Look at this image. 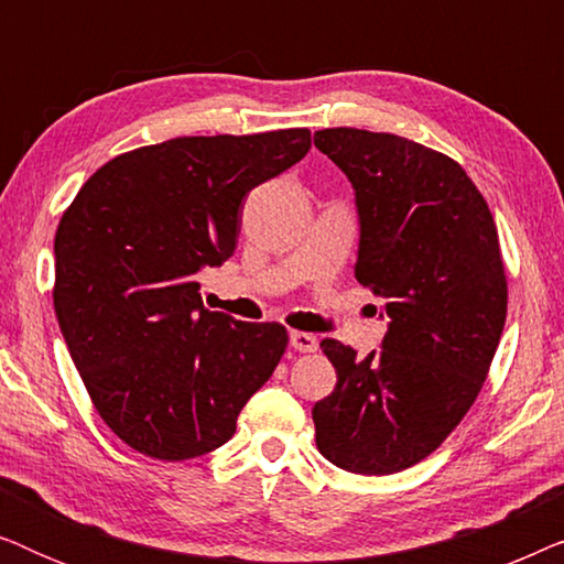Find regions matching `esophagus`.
<instances>
[{"instance_id": "1", "label": "esophagus", "mask_w": 564, "mask_h": 564, "mask_svg": "<svg viewBox=\"0 0 564 564\" xmlns=\"http://www.w3.org/2000/svg\"><path fill=\"white\" fill-rule=\"evenodd\" d=\"M290 346L295 351L311 354L318 349V338H315L313 334H305V330H290Z\"/></svg>"}]
</instances>
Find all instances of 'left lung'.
<instances>
[{
	"label": "left lung",
	"instance_id": "obj_1",
	"mask_svg": "<svg viewBox=\"0 0 564 564\" xmlns=\"http://www.w3.org/2000/svg\"><path fill=\"white\" fill-rule=\"evenodd\" d=\"M313 141L349 176L354 274L390 318L365 359L321 341L338 380L313 408L315 444L349 473L392 475L438 449L488 377L508 307L496 220L465 169L434 149L357 128Z\"/></svg>",
	"mask_w": 564,
	"mask_h": 564
}]
</instances>
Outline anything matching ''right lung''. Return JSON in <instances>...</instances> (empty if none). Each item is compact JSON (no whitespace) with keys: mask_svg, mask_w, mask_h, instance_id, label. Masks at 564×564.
<instances>
[{"mask_svg":"<svg viewBox=\"0 0 564 564\" xmlns=\"http://www.w3.org/2000/svg\"><path fill=\"white\" fill-rule=\"evenodd\" d=\"M307 151V128L172 138L107 161L68 205L53 307L130 449L164 462L218 449L280 365L288 328L207 311L195 274L234 257L243 197Z\"/></svg>","mask_w":564,"mask_h":564,"instance_id":"obj_1","label":"right lung"}]
</instances>
